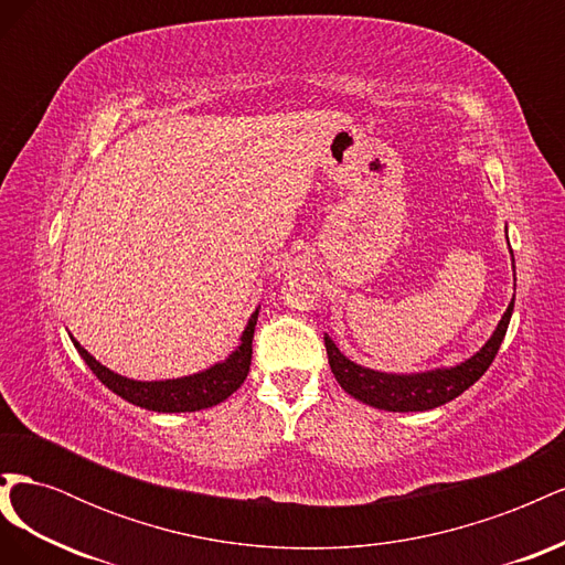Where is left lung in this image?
<instances>
[{"label": "left lung", "mask_w": 565, "mask_h": 565, "mask_svg": "<svg viewBox=\"0 0 565 565\" xmlns=\"http://www.w3.org/2000/svg\"><path fill=\"white\" fill-rule=\"evenodd\" d=\"M511 259H514V254H511ZM511 313H514V299L507 306L504 316L500 318L498 328H494L486 344L469 355L467 361L450 367H434L422 372L372 370L349 361L328 334H324V349H328V361L334 380L355 401L386 409V413H424V409H434L455 401L483 377L502 347Z\"/></svg>", "instance_id": "1"}]
</instances>
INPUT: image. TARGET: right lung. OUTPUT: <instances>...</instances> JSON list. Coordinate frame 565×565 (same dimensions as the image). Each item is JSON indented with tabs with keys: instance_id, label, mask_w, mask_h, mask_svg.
<instances>
[{
	"instance_id": "obj_1",
	"label": "right lung",
	"mask_w": 565,
	"mask_h": 565,
	"mask_svg": "<svg viewBox=\"0 0 565 565\" xmlns=\"http://www.w3.org/2000/svg\"><path fill=\"white\" fill-rule=\"evenodd\" d=\"M256 318H259V306L252 311L245 324L241 344H237L224 361H218L200 372L185 374V377L152 382L129 380L113 372L104 363H98L71 332L67 334H71V341L82 355V361L89 365V370L100 380V384H106L119 398H125L127 403L139 405L143 409H152V413H198V409L224 403L231 393L241 388V384L247 380Z\"/></svg>"
}]
</instances>
